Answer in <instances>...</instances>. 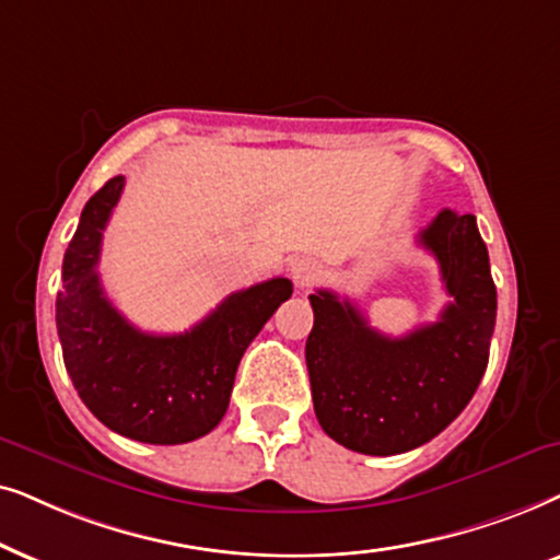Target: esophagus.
<instances>
[{"instance_id":"34e87169","label":"esophagus","mask_w":560,"mask_h":560,"mask_svg":"<svg viewBox=\"0 0 560 560\" xmlns=\"http://www.w3.org/2000/svg\"><path fill=\"white\" fill-rule=\"evenodd\" d=\"M319 276H323V264H319V260L310 258V256L294 258L292 279H294L296 287H302V289L304 287H312L319 279Z\"/></svg>"}]
</instances>
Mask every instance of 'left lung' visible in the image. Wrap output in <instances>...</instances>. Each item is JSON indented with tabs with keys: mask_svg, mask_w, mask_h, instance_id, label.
<instances>
[{
	"mask_svg": "<svg viewBox=\"0 0 560 560\" xmlns=\"http://www.w3.org/2000/svg\"><path fill=\"white\" fill-rule=\"evenodd\" d=\"M441 264L451 304L438 323L405 338L374 330L350 300L310 294L307 338L312 401L335 443L366 456L424 445L471 401L489 363L497 287L474 214L443 210L417 235Z\"/></svg>",
	"mask_w": 560,
	"mask_h": 560,
	"instance_id": "1",
	"label": "left lung"
}]
</instances>
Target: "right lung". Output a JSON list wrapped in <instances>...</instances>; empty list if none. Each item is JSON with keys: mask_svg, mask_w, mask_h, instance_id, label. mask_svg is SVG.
I'll return each instance as SVG.
<instances>
[{"mask_svg": "<svg viewBox=\"0 0 560 560\" xmlns=\"http://www.w3.org/2000/svg\"><path fill=\"white\" fill-rule=\"evenodd\" d=\"M125 176L89 199L63 256L56 327L63 363L96 420L130 441L178 445L214 430L228 412L237 363L281 302L284 276L230 294L212 315L178 335L132 327L100 284L102 233L119 202Z\"/></svg>", "mask_w": 560, "mask_h": 560, "instance_id": "1", "label": "right lung"}]
</instances>
